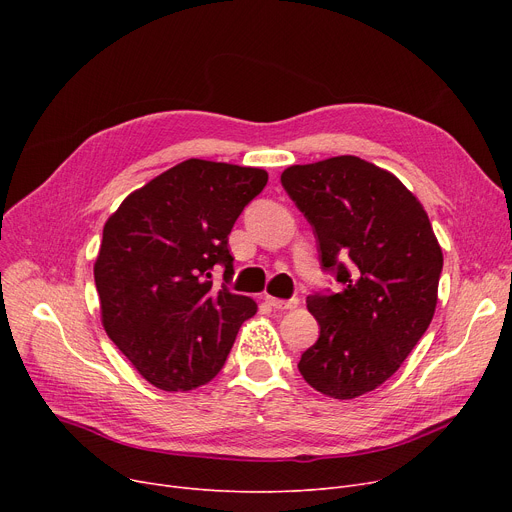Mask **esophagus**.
Instances as JSON below:
<instances>
[{
  "instance_id": "34e87169",
  "label": "esophagus",
  "mask_w": 512,
  "mask_h": 512,
  "mask_svg": "<svg viewBox=\"0 0 512 512\" xmlns=\"http://www.w3.org/2000/svg\"><path fill=\"white\" fill-rule=\"evenodd\" d=\"M265 301H267V305H272V307L278 309V311H288V309H297V307H299V299L282 301V299H276V297H270V294H267Z\"/></svg>"
}]
</instances>
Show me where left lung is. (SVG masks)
Returning <instances> with one entry per match:
<instances>
[{
	"instance_id": "left-lung-1",
	"label": "left lung",
	"mask_w": 512,
	"mask_h": 512,
	"mask_svg": "<svg viewBox=\"0 0 512 512\" xmlns=\"http://www.w3.org/2000/svg\"><path fill=\"white\" fill-rule=\"evenodd\" d=\"M280 180L315 228L321 265L342 286L307 297L319 338L299 371L321 394L357 398L392 378L432 324L440 242L409 188L361 157L290 166Z\"/></svg>"
}]
</instances>
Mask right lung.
Here are the masks:
<instances>
[{
    "label": "right lung",
    "mask_w": 512,
    "mask_h": 512,
    "mask_svg": "<svg viewBox=\"0 0 512 512\" xmlns=\"http://www.w3.org/2000/svg\"><path fill=\"white\" fill-rule=\"evenodd\" d=\"M267 172L186 159L132 191L107 218L95 259L101 324L143 378L188 392L226 363L251 297L211 288L213 265L230 278L228 234Z\"/></svg>",
    "instance_id": "1"
}]
</instances>
